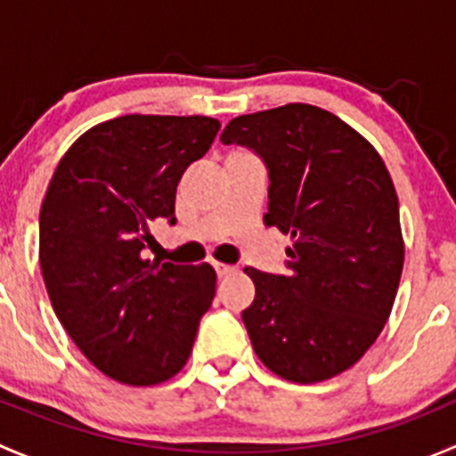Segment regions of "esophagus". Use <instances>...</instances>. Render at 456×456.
Instances as JSON below:
<instances>
[{
	"mask_svg": "<svg viewBox=\"0 0 456 456\" xmlns=\"http://www.w3.org/2000/svg\"><path fill=\"white\" fill-rule=\"evenodd\" d=\"M214 269L216 273H218V278H227V275H232L233 271H236V266L223 265V262H214Z\"/></svg>",
	"mask_w": 456,
	"mask_h": 456,
	"instance_id": "34e87169",
	"label": "esophagus"
}]
</instances>
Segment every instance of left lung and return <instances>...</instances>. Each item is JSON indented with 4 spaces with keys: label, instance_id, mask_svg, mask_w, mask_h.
<instances>
[{
    "label": "left lung",
    "instance_id": "obj_1",
    "mask_svg": "<svg viewBox=\"0 0 456 456\" xmlns=\"http://www.w3.org/2000/svg\"><path fill=\"white\" fill-rule=\"evenodd\" d=\"M220 141L265 163V223L293 240L287 275L245 269L256 297L242 322L256 355L296 384L351 369L384 329L403 269L384 160L342 118L306 103L232 118Z\"/></svg>",
    "mask_w": 456,
    "mask_h": 456
}]
</instances>
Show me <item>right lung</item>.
Wrapping results in <instances>:
<instances>
[{
  "instance_id": "right-lung-1",
  "label": "right lung",
  "mask_w": 456,
  "mask_h": 456,
  "mask_svg": "<svg viewBox=\"0 0 456 456\" xmlns=\"http://www.w3.org/2000/svg\"><path fill=\"white\" fill-rule=\"evenodd\" d=\"M218 130L209 117L112 118L66 151L45 191V291L79 351L121 384L176 375L214 300L209 265L145 260V247L151 224H176L178 181Z\"/></svg>"
}]
</instances>
